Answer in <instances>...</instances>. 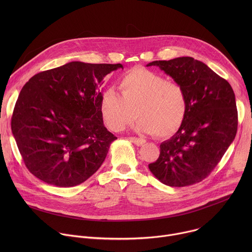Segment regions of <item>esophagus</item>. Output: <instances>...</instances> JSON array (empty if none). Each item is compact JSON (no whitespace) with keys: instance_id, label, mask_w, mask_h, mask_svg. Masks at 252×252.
Wrapping results in <instances>:
<instances>
[{"instance_id":"obj_1","label":"esophagus","mask_w":252,"mask_h":252,"mask_svg":"<svg viewBox=\"0 0 252 252\" xmlns=\"http://www.w3.org/2000/svg\"><path fill=\"white\" fill-rule=\"evenodd\" d=\"M129 140L131 142H133L134 145L137 146V147H141V146H143L146 143V139L138 138V137H129Z\"/></svg>"}]
</instances>
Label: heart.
I'll list each match as a JSON object with an SVG mask.
<instances>
[{
  "instance_id": "b5f03b06",
  "label": "heart",
  "mask_w": 252,
  "mask_h": 252,
  "mask_svg": "<svg viewBox=\"0 0 252 252\" xmlns=\"http://www.w3.org/2000/svg\"><path fill=\"white\" fill-rule=\"evenodd\" d=\"M119 88L121 94L107 89L99 102L102 121L111 130H123L135 117L139 131L158 137H168L183 126L189 102L182 85L136 66L121 77Z\"/></svg>"
}]
</instances>
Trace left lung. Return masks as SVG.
I'll return each instance as SVG.
<instances>
[{"mask_svg":"<svg viewBox=\"0 0 252 252\" xmlns=\"http://www.w3.org/2000/svg\"><path fill=\"white\" fill-rule=\"evenodd\" d=\"M186 90L189 109L183 126L160 143L158 158L149 164L168 187L197 184L218 165L237 131L235 95L229 83L200 61L190 57L155 61Z\"/></svg>","mask_w":252,"mask_h":252,"instance_id":"8db88e82","label":"left lung"}]
</instances>
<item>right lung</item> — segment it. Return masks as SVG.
Listing matches in <instances>:
<instances>
[{
    "mask_svg": "<svg viewBox=\"0 0 252 252\" xmlns=\"http://www.w3.org/2000/svg\"><path fill=\"white\" fill-rule=\"evenodd\" d=\"M121 63L70 62L32 77L12 116V131L31 173L60 188L78 186L103 162L117 139L99 112L103 78Z\"/></svg>",
    "mask_w": 252,
    "mask_h": 252,
    "instance_id": "1",
    "label": "right lung"
}]
</instances>
